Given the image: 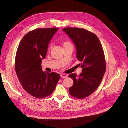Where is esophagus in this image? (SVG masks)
Wrapping results in <instances>:
<instances>
[{
  "mask_svg": "<svg viewBox=\"0 0 128 128\" xmlns=\"http://www.w3.org/2000/svg\"><path fill=\"white\" fill-rule=\"evenodd\" d=\"M67 77H68V75L67 74H61V77L62 78H66Z\"/></svg>",
  "mask_w": 128,
  "mask_h": 128,
  "instance_id": "esophagus-1",
  "label": "esophagus"
}]
</instances>
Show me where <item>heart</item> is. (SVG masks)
<instances>
[{
    "mask_svg": "<svg viewBox=\"0 0 128 128\" xmlns=\"http://www.w3.org/2000/svg\"><path fill=\"white\" fill-rule=\"evenodd\" d=\"M63 44H64V46H66V45L72 44H71V43H70V42H69V41H68V40H66V41H64V42H63ZM51 47V44L50 45V46L49 48H50Z\"/></svg>",
    "mask_w": 128,
    "mask_h": 128,
    "instance_id": "b5f03b06",
    "label": "heart"
}]
</instances>
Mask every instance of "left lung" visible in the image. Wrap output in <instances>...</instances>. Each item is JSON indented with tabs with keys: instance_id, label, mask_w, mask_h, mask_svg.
<instances>
[{
	"instance_id": "obj_1",
	"label": "left lung",
	"mask_w": 128,
	"mask_h": 128,
	"mask_svg": "<svg viewBox=\"0 0 128 128\" xmlns=\"http://www.w3.org/2000/svg\"><path fill=\"white\" fill-rule=\"evenodd\" d=\"M74 43L77 58L82 62V72L77 77L70 74L74 84L69 88V94L84 99L92 94L100 85L106 70L104 53L99 40L94 33L76 28L62 29Z\"/></svg>"
}]
</instances>
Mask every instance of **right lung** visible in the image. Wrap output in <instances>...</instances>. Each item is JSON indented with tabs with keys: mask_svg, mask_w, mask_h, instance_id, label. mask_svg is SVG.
I'll list each match as a JSON object with an SVG mask.
<instances>
[{
	"mask_svg": "<svg viewBox=\"0 0 128 128\" xmlns=\"http://www.w3.org/2000/svg\"><path fill=\"white\" fill-rule=\"evenodd\" d=\"M58 28H38L24 36L17 48L15 70L24 89L35 98L50 96L60 78L55 72H44L42 60L46 56L51 40Z\"/></svg>",
	"mask_w": 128,
	"mask_h": 128,
	"instance_id": "add662e5",
	"label": "right lung"
}]
</instances>
